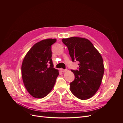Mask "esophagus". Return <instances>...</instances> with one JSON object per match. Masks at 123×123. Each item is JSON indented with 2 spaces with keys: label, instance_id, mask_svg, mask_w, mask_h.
<instances>
[{
  "label": "esophagus",
  "instance_id": "esophagus-1",
  "mask_svg": "<svg viewBox=\"0 0 123 123\" xmlns=\"http://www.w3.org/2000/svg\"><path fill=\"white\" fill-rule=\"evenodd\" d=\"M61 72H63V73H64V72H66L67 70H65V69H61Z\"/></svg>",
  "mask_w": 123,
  "mask_h": 123
}]
</instances>
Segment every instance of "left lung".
<instances>
[{
  "label": "left lung",
  "mask_w": 123,
  "mask_h": 123,
  "mask_svg": "<svg viewBox=\"0 0 123 123\" xmlns=\"http://www.w3.org/2000/svg\"><path fill=\"white\" fill-rule=\"evenodd\" d=\"M73 62H79V70H71L75 80L70 84V90L81 100L91 98L98 91L104 73L103 58L90 40L71 37L62 38Z\"/></svg>",
  "instance_id": "8db88e82"
}]
</instances>
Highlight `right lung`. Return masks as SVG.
Segmentation results:
<instances>
[{"label": "right lung", "instance_id": "obj_1", "mask_svg": "<svg viewBox=\"0 0 123 123\" xmlns=\"http://www.w3.org/2000/svg\"><path fill=\"white\" fill-rule=\"evenodd\" d=\"M56 41L55 38H48L36 43L23 59L22 79L27 91L35 98H42L49 94L59 75L51 59V46Z\"/></svg>", "mask_w": 123, "mask_h": 123}]
</instances>
